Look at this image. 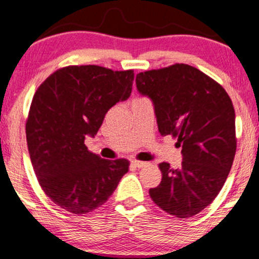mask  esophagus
I'll use <instances>...</instances> for the list:
<instances>
[{"label":"esophagus","mask_w":259,"mask_h":259,"mask_svg":"<svg viewBox=\"0 0 259 259\" xmlns=\"http://www.w3.org/2000/svg\"><path fill=\"white\" fill-rule=\"evenodd\" d=\"M132 164L134 167H136V168H143V167H145L146 166V162H144V161H138V160H133L132 161Z\"/></svg>","instance_id":"1"}]
</instances>
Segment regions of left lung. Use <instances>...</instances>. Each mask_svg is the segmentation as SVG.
I'll return each instance as SVG.
<instances>
[{"label":"left lung","mask_w":259,"mask_h":259,"mask_svg":"<svg viewBox=\"0 0 259 259\" xmlns=\"http://www.w3.org/2000/svg\"><path fill=\"white\" fill-rule=\"evenodd\" d=\"M136 88L152 101L160 134L177 138L183 155L181 168L158 164L162 181L150 197L169 215L194 217L217 198L234 162L231 98L217 81L186 64L138 73Z\"/></svg>","instance_id":"1"}]
</instances>
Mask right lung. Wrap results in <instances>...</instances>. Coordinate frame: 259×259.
<instances>
[{"instance_id":"add662e5","label":"right lung","mask_w":259,"mask_h":259,"mask_svg":"<svg viewBox=\"0 0 259 259\" xmlns=\"http://www.w3.org/2000/svg\"><path fill=\"white\" fill-rule=\"evenodd\" d=\"M134 71L97 65L66 66L36 90L25 124L33 169L45 194L61 209L87 214L104 204L129 171L125 158L88 151L106 113L130 97Z\"/></svg>"}]
</instances>
